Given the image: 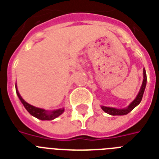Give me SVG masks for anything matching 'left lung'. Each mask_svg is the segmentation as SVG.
I'll use <instances>...</instances> for the list:
<instances>
[{
	"label": "left lung",
	"instance_id": "left-lung-1",
	"mask_svg": "<svg viewBox=\"0 0 159 159\" xmlns=\"http://www.w3.org/2000/svg\"><path fill=\"white\" fill-rule=\"evenodd\" d=\"M143 83H142V86H141V88L139 92V94L137 95V97L133 102H131L130 104L126 108L124 109H116L113 108V107H107V106H102V109L105 112H106L109 115H111V116H125V115H127L128 113H129L132 110H133L134 107L138 106L139 103H140L141 100L143 98V92H144V90H145L146 87V82H147V76H146V71L145 69L143 68Z\"/></svg>",
	"mask_w": 159,
	"mask_h": 159
}]
</instances>
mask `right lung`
Here are the masks:
<instances>
[{"instance_id": "obj_1", "label": "right lung", "mask_w": 159, "mask_h": 159, "mask_svg": "<svg viewBox=\"0 0 159 159\" xmlns=\"http://www.w3.org/2000/svg\"><path fill=\"white\" fill-rule=\"evenodd\" d=\"M16 94L18 96L19 99L20 100L21 103L24 105L25 108L27 110L29 113L30 114L31 116H34L39 120H54L55 118H57L60 115H62L64 111V109H58V110H55V111H46L44 109L38 108V107H35V106H32V105L29 104L25 101V100L21 97V96L19 93L18 90H17V87L16 86Z\"/></svg>"}]
</instances>
